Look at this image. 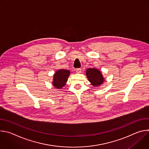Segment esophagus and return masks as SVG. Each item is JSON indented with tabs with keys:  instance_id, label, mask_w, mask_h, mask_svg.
I'll use <instances>...</instances> for the list:
<instances>
[{
	"instance_id": "34e87169",
	"label": "esophagus",
	"mask_w": 149,
	"mask_h": 149,
	"mask_svg": "<svg viewBox=\"0 0 149 149\" xmlns=\"http://www.w3.org/2000/svg\"><path fill=\"white\" fill-rule=\"evenodd\" d=\"M76 72L77 74H80L81 72V68H77L76 69Z\"/></svg>"
}]
</instances>
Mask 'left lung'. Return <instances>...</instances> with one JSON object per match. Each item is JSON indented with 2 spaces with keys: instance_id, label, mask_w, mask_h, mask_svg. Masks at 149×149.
Returning a JSON list of instances; mask_svg holds the SVG:
<instances>
[{
  "instance_id": "obj_1",
  "label": "left lung",
  "mask_w": 149,
  "mask_h": 149,
  "mask_svg": "<svg viewBox=\"0 0 149 149\" xmlns=\"http://www.w3.org/2000/svg\"><path fill=\"white\" fill-rule=\"evenodd\" d=\"M86 74L88 81L94 87L100 86L105 81L101 72L97 68H88Z\"/></svg>"
}]
</instances>
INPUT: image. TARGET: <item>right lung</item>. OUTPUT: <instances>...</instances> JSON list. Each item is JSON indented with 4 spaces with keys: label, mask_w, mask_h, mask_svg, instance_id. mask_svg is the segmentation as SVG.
Masks as SVG:
<instances>
[{
    "label": "right lung",
    "mask_w": 149,
    "mask_h": 149,
    "mask_svg": "<svg viewBox=\"0 0 149 149\" xmlns=\"http://www.w3.org/2000/svg\"><path fill=\"white\" fill-rule=\"evenodd\" d=\"M70 75V71L68 70L60 69L56 71L53 77V86L58 90L62 88L67 84Z\"/></svg>",
    "instance_id": "1"
}]
</instances>
